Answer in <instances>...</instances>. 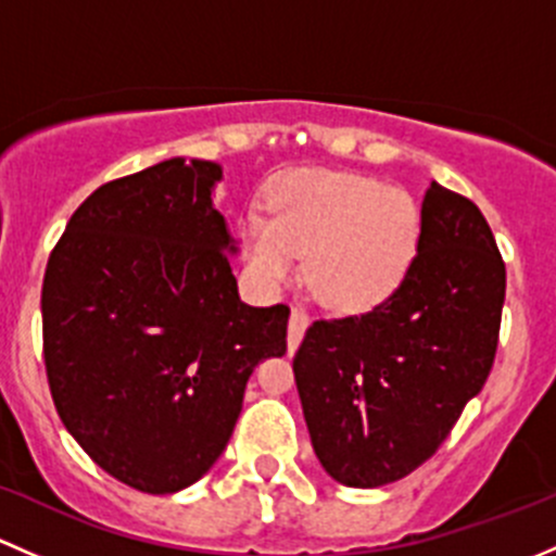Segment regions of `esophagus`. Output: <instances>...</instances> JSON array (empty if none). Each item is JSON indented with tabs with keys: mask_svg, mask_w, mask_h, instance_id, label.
Here are the masks:
<instances>
[{
	"mask_svg": "<svg viewBox=\"0 0 556 556\" xmlns=\"http://www.w3.org/2000/svg\"><path fill=\"white\" fill-rule=\"evenodd\" d=\"M307 324H311V320H307L305 313H302L300 307H294L289 316V353L296 351V345L302 342V334H305Z\"/></svg>",
	"mask_w": 556,
	"mask_h": 556,
	"instance_id": "34e87169",
	"label": "esophagus"
}]
</instances>
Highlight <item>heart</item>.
Masks as SVG:
<instances>
[{
	"instance_id": "heart-1",
	"label": "heart",
	"mask_w": 556,
	"mask_h": 556,
	"mask_svg": "<svg viewBox=\"0 0 556 556\" xmlns=\"http://www.w3.org/2000/svg\"><path fill=\"white\" fill-rule=\"evenodd\" d=\"M422 216L409 192L331 170H291L270 185L267 219L251 211L240 249L265 289L286 283L296 256L324 305L364 313L386 302L415 265Z\"/></svg>"
}]
</instances>
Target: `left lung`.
<instances>
[{
  "label": "left lung",
  "instance_id": "left-lung-1",
  "mask_svg": "<svg viewBox=\"0 0 556 556\" xmlns=\"http://www.w3.org/2000/svg\"><path fill=\"white\" fill-rule=\"evenodd\" d=\"M404 283L364 316L316 320L294 380L320 466L382 488L428 460L488 382L506 265L482 211L431 181Z\"/></svg>",
  "mask_w": 556,
  "mask_h": 556
}]
</instances>
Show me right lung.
Segmentation results:
<instances>
[{
	"label": "right lung",
	"mask_w": 556,
	"mask_h": 556,
	"mask_svg": "<svg viewBox=\"0 0 556 556\" xmlns=\"http://www.w3.org/2000/svg\"><path fill=\"white\" fill-rule=\"evenodd\" d=\"M216 181L222 165L185 157L109 181L45 270L55 409L96 466L152 495L219 460L254 366L286 353L289 307L240 302Z\"/></svg>",
	"instance_id": "1"
}]
</instances>
